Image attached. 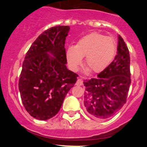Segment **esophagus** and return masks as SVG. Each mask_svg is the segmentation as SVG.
Masks as SVG:
<instances>
[{
    "instance_id": "34e87169",
    "label": "esophagus",
    "mask_w": 147,
    "mask_h": 147,
    "mask_svg": "<svg viewBox=\"0 0 147 147\" xmlns=\"http://www.w3.org/2000/svg\"><path fill=\"white\" fill-rule=\"evenodd\" d=\"M82 84H83V82H82V80L81 79H78V80H77V82H76V85H78V86H81V85H82Z\"/></svg>"
}]
</instances>
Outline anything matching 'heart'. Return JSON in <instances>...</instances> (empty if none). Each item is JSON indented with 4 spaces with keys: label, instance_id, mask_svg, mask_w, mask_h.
Segmentation results:
<instances>
[{
    "label": "heart",
    "instance_id": "heart-1",
    "mask_svg": "<svg viewBox=\"0 0 147 147\" xmlns=\"http://www.w3.org/2000/svg\"><path fill=\"white\" fill-rule=\"evenodd\" d=\"M117 50L112 37L92 32L79 40L67 52V60L72 70H78L85 57V65L95 73L105 70L112 63Z\"/></svg>",
    "mask_w": 147,
    "mask_h": 147
}]
</instances>
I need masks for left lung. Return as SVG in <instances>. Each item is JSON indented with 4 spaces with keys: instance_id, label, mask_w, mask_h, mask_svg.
Returning a JSON list of instances; mask_svg holds the SVG:
<instances>
[{
    "instance_id": "8db88e82",
    "label": "left lung",
    "mask_w": 147,
    "mask_h": 147,
    "mask_svg": "<svg viewBox=\"0 0 147 147\" xmlns=\"http://www.w3.org/2000/svg\"><path fill=\"white\" fill-rule=\"evenodd\" d=\"M117 53L109 66L97 78L84 81V105L88 115L97 119L113 116L126 103L131 84L128 47L120 35Z\"/></svg>"
}]
</instances>
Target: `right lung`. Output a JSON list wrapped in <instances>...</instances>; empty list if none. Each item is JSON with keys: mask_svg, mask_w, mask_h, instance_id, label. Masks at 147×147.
I'll use <instances>...</instances> for the list:
<instances>
[{"mask_svg": "<svg viewBox=\"0 0 147 147\" xmlns=\"http://www.w3.org/2000/svg\"><path fill=\"white\" fill-rule=\"evenodd\" d=\"M69 30V26H63L46 30L25 57L18 87L26 111L37 119L47 120L57 115L78 80V74L65 65V43Z\"/></svg>", "mask_w": 147, "mask_h": 147, "instance_id": "1", "label": "right lung"}]
</instances>
